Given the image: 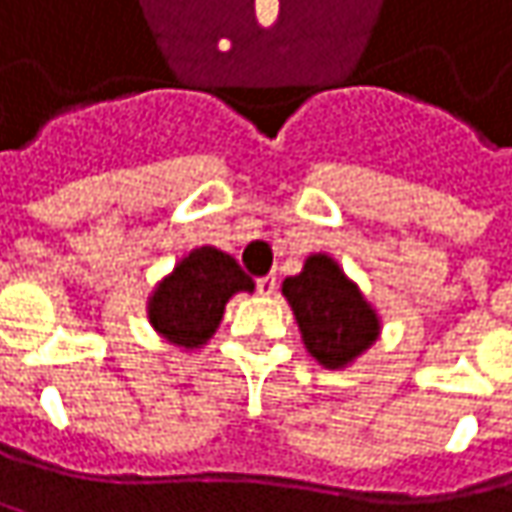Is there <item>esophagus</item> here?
Masks as SVG:
<instances>
[{
	"label": "esophagus",
	"mask_w": 512,
	"mask_h": 512,
	"mask_svg": "<svg viewBox=\"0 0 512 512\" xmlns=\"http://www.w3.org/2000/svg\"><path fill=\"white\" fill-rule=\"evenodd\" d=\"M256 291H259L262 297H271L276 291V276H259V279H256Z\"/></svg>",
	"instance_id": "1"
}]
</instances>
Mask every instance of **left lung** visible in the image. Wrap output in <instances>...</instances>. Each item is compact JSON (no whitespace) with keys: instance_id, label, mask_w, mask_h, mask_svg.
I'll list each match as a JSON object with an SVG mask.
<instances>
[{"instance_id":"obj_1","label":"left lung","mask_w":512,"mask_h":512,"mask_svg":"<svg viewBox=\"0 0 512 512\" xmlns=\"http://www.w3.org/2000/svg\"><path fill=\"white\" fill-rule=\"evenodd\" d=\"M282 294L300 323L306 349L329 370L349 364L379 335L376 311L323 253L309 256L303 274L288 276Z\"/></svg>"}]
</instances>
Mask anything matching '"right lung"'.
<instances>
[{"label": "right lung", "instance_id": "add662e5", "mask_svg": "<svg viewBox=\"0 0 512 512\" xmlns=\"http://www.w3.org/2000/svg\"><path fill=\"white\" fill-rule=\"evenodd\" d=\"M236 291H253V279L238 268L233 256L201 247L192 250L154 291L148 314L154 329L171 344L201 347L218 329L224 306Z\"/></svg>", "mask_w": 512, "mask_h": 512}]
</instances>
